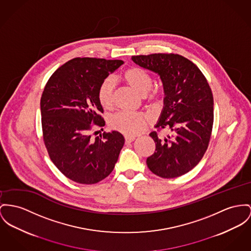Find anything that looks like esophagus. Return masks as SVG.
Listing matches in <instances>:
<instances>
[{
    "label": "esophagus",
    "mask_w": 251,
    "mask_h": 251,
    "mask_svg": "<svg viewBox=\"0 0 251 251\" xmlns=\"http://www.w3.org/2000/svg\"><path fill=\"white\" fill-rule=\"evenodd\" d=\"M135 137L134 136H126L125 137V140H126V144H129V143H132L135 141Z\"/></svg>",
    "instance_id": "34e87169"
}]
</instances>
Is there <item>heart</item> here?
<instances>
[{
  "label": "heart",
  "instance_id": "b5f03b06",
  "mask_svg": "<svg viewBox=\"0 0 251 251\" xmlns=\"http://www.w3.org/2000/svg\"><path fill=\"white\" fill-rule=\"evenodd\" d=\"M124 79L141 96H146L152 87L151 75L142 68L131 67L124 74ZM115 81L111 77L105 78L98 89V100L103 108H110L113 103ZM111 128L126 135H136L144 131L147 119L139 113L118 112L109 119Z\"/></svg>",
  "mask_w": 251,
  "mask_h": 251
}]
</instances>
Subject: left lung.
I'll list each match as a JSON object with an SVG mask.
<instances>
[{
	"label": "left lung",
	"instance_id": "1",
	"mask_svg": "<svg viewBox=\"0 0 251 251\" xmlns=\"http://www.w3.org/2000/svg\"><path fill=\"white\" fill-rule=\"evenodd\" d=\"M139 67L157 74L164 88V107L155 127L170 128L163 140L151 132L155 152L147 159L151 172L176 178L196 167L207 150L213 126V95L200 69L178 54L132 56Z\"/></svg>",
	"mask_w": 251,
	"mask_h": 251
}]
</instances>
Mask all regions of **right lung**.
Instances as JSON below:
<instances>
[{
  "label": "right lung",
  "instance_id": "right-lung-1",
  "mask_svg": "<svg viewBox=\"0 0 251 251\" xmlns=\"http://www.w3.org/2000/svg\"><path fill=\"white\" fill-rule=\"evenodd\" d=\"M121 60L75 58L51 75L41 99L44 141L53 164L68 179L96 184L114 169L125 138L116 130L92 138L91 124L105 125L98 100L101 82Z\"/></svg>",
  "mask_w": 251,
  "mask_h": 251
}]
</instances>
